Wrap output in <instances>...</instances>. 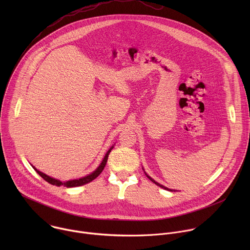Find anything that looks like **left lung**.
I'll list each match as a JSON object with an SVG mask.
<instances>
[{"instance_id": "8db88e82", "label": "left lung", "mask_w": 250, "mask_h": 250, "mask_svg": "<svg viewBox=\"0 0 250 250\" xmlns=\"http://www.w3.org/2000/svg\"><path fill=\"white\" fill-rule=\"evenodd\" d=\"M147 177H148V178H149V179H150V181H152V182H153V183H155V184H156V185H157V186H159V187H161V188H163V189H165V190H168V191H173V190H170V189H168V188H166V187H164V186H163V185H160V184H159V183H157V182H155V181H154V180H153V179H152V178H150V177H149V176H148V175H147Z\"/></svg>"}]
</instances>
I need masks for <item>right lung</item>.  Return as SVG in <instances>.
<instances>
[{"label":"right lung","instance_id":"right-lung-1","mask_svg":"<svg viewBox=\"0 0 250 250\" xmlns=\"http://www.w3.org/2000/svg\"><path fill=\"white\" fill-rule=\"evenodd\" d=\"M113 149V147L111 148V149H109V151L106 152V154H105V156H104V158L103 159V161H102V163H101V165L93 172V173H91L90 175H88V176H86V177H83V178H81V179H76V180H71V181H66V182H61V181H59V180H56V179H53V178H51V177H49V176H47V175H45L44 173H42V172H41V171H39L38 169H35L33 166V169L37 171L38 173H39V175L41 176V177H42L43 179L46 181V182H48L49 184H51V185H55V186H64V187H67V188H71V187H78V186H82V185H85V184H87V183H89V182H91V181H93L94 179H96V178L102 173V171L104 170V166H105V163H106V160H108V157H109V154H110V152H111V150Z\"/></svg>","mask_w":250,"mask_h":250}]
</instances>
